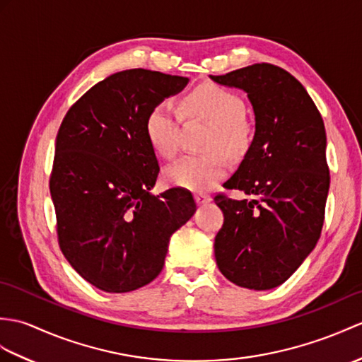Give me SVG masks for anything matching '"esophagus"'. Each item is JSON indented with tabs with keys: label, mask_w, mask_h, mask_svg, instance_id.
<instances>
[{
	"label": "esophagus",
	"mask_w": 362,
	"mask_h": 362,
	"mask_svg": "<svg viewBox=\"0 0 362 362\" xmlns=\"http://www.w3.org/2000/svg\"><path fill=\"white\" fill-rule=\"evenodd\" d=\"M194 199H196V202L199 205H204V204H209V202H211L213 199H211V196H208V194H204V192H197V194L194 196Z\"/></svg>",
	"instance_id": "obj_1"
}]
</instances>
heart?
<instances>
[{
    "instance_id": "b5f03b06",
    "label": "heart",
    "mask_w": 362,
    "mask_h": 362,
    "mask_svg": "<svg viewBox=\"0 0 362 362\" xmlns=\"http://www.w3.org/2000/svg\"><path fill=\"white\" fill-rule=\"evenodd\" d=\"M180 111L189 119L211 122L205 141V149L211 153L180 158L168 166L166 180L183 189L206 191L226 174V162L221 150L230 158H239L247 153L251 128L243 117L245 106L234 92L217 85H204L182 98ZM145 131L156 153L168 158L175 156L180 137L179 109L168 100L156 105L146 117Z\"/></svg>"
}]
</instances>
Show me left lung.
<instances>
[{
  "label": "left lung",
  "mask_w": 362,
  "mask_h": 362,
  "mask_svg": "<svg viewBox=\"0 0 362 362\" xmlns=\"http://www.w3.org/2000/svg\"><path fill=\"white\" fill-rule=\"evenodd\" d=\"M209 78L247 92L256 122L245 157L223 183L247 199L214 197L223 213L216 262L239 287L270 290L298 270L321 236L330 187L322 117L305 88L277 66L257 63Z\"/></svg>",
  "instance_id": "left-lung-1"
}]
</instances>
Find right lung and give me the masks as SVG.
<instances>
[{"label":"right lung","mask_w":362,"mask_h":362,"mask_svg":"<svg viewBox=\"0 0 362 362\" xmlns=\"http://www.w3.org/2000/svg\"><path fill=\"white\" fill-rule=\"evenodd\" d=\"M187 77L148 69L109 75L75 103L58 129L50 174L58 243L83 279L128 293L162 272L174 231L196 213L188 189L151 194L158 171L145 122Z\"/></svg>","instance_id":"1"}]
</instances>
